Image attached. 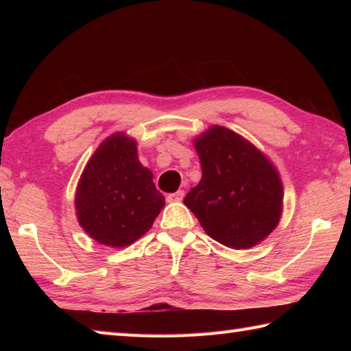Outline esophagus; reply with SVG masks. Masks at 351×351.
Instances as JSON below:
<instances>
[{"instance_id": "1", "label": "esophagus", "mask_w": 351, "mask_h": 351, "mask_svg": "<svg viewBox=\"0 0 351 351\" xmlns=\"http://www.w3.org/2000/svg\"><path fill=\"white\" fill-rule=\"evenodd\" d=\"M184 190H178L176 193H170V195H167V202H181V200L184 199Z\"/></svg>"}]
</instances>
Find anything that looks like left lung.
<instances>
[{
    "instance_id": "obj_1",
    "label": "left lung",
    "mask_w": 351,
    "mask_h": 351,
    "mask_svg": "<svg viewBox=\"0 0 351 351\" xmlns=\"http://www.w3.org/2000/svg\"><path fill=\"white\" fill-rule=\"evenodd\" d=\"M202 180L184 204L205 232L232 249H249L278 226L283 190L267 156L223 126L195 140Z\"/></svg>"
}]
</instances>
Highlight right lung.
Wrapping results in <instances>:
<instances>
[{
    "mask_svg": "<svg viewBox=\"0 0 351 351\" xmlns=\"http://www.w3.org/2000/svg\"><path fill=\"white\" fill-rule=\"evenodd\" d=\"M136 145L123 132L104 140L77 187L80 225L110 247H123L146 234L164 206L152 171L137 158Z\"/></svg>",
    "mask_w": 351,
    "mask_h": 351,
    "instance_id": "right-lung-1",
    "label": "right lung"
}]
</instances>
